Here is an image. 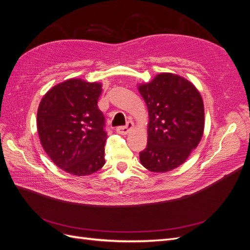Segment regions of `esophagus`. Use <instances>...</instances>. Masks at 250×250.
<instances>
[{
    "label": "esophagus",
    "mask_w": 250,
    "mask_h": 250,
    "mask_svg": "<svg viewBox=\"0 0 250 250\" xmlns=\"http://www.w3.org/2000/svg\"><path fill=\"white\" fill-rule=\"evenodd\" d=\"M134 128V124L132 122H128L126 126H121V127H118L117 128V132L120 133V134H128L129 133V131H131Z\"/></svg>",
    "instance_id": "34e87169"
}]
</instances>
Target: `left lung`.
<instances>
[{"label":"left lung","mask_w":250,"mask_h":250,"mask_svg":"<svg viewBox=\"0 0 250 250\" xmlns=\"http://www.w3.org/2000/svg\"><path fill=\"white\" fill-rule=\"evenodd\" d=\"M138 89L148 115V144L141 164L151 172L176 169L198 146L204 131V107L192 82L172 73H161Z\"/></svg>","instance_id":"1"}]
</instances>
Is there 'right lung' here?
<instances>
[{
  "mask_svg": "<svg viewBox=\"0 0 250 250\" xmlns=\"http://www.w3.org/2000/svg\"><path fill=\"white\" fill-rule=\"evenodd\" d=\"M99 82L67 79L44 94L37 109L42 146L58 168L76 176L90 175L104 164V117L98 108Z\"/></svg>",
  "mask_w": 250,
  "mask_h": 250,
  "instance_id": "right-lung-1",
  "label": "right lung"
}]
</instances>
